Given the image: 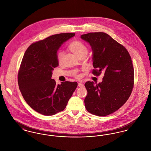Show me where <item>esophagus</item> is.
<instances>
[{
    "label": "esophagus",
    "mask_w": 151,
    "mask_h": 151,
    "mask_svg": "<svg viewBox=\"0 0 151 151\" xmlns=\"http://www.w3.org/2000/svg\"><path fill=\"white\" fill-rule=\"evenodd\" d=\"M78 86L80 87V88L83 87V86H84V84H83V83H78Z\"/></svg>",
    "instance_id": "1"
}]
</instances>
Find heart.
<instances>
[{"label": "heart", "instance_id": "heart-1", "mask_svg": "<svg viewBox=\"0 0 151 151\" xmlns=\"http://www.w3.org/2000/svg\"><path fill=\"white\" fill-rule=\"evenodd\" d=\"M69 48L72 52L77 55L78 57H80L83 55L86 54L88 50L85 45L78 41H74L70 43ZM65 55V52L61 51L58 54V60L59 62H62Z\"/></svg>", "mask_w": 151, "mask_h": 151}]
</instances>
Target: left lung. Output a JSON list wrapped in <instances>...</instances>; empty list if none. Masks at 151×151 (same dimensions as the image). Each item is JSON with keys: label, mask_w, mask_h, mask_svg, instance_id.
Listing matches in <instances>:
<instances>
[{"label": "left lung", "mask_w": 151, "mask_h": 151, "mask_svg": "<svg viewBox=\"0 0 151 151\" xmlns=\"http://www.w3.org/2000/svg\"><path fill=\"white\" fill-rule=\"evenodd\" d=\"M80 38L91 47L93 74L104 73L101 83H85L86 108L94 115H109L123 106L131 93L134 80L131 58L123 46L105 33H89Z\"/></svg>", "instance_id": "8db88e82"}]
</instances>
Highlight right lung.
Listing matches in <instances>:
<instances>
[{"instance_id": "right-lung-1", "label": "right lung", "mask_w": 151, "mask_h": 151, "mask_svg": "<svg viewBox=\"0 0 151 151\" xmlns=\"http://www.w3.org/2000/svg\"><path fill=\"white\" fill-rule=\"evenodd\" d=\"M75 35L65 33L50 36L32 44L24 55L18 74L19 89L27 103L41 114L63 111L78 86L77 82L57 84L51 79L58 65V50Z\"/></svg>"}]
</instances>
